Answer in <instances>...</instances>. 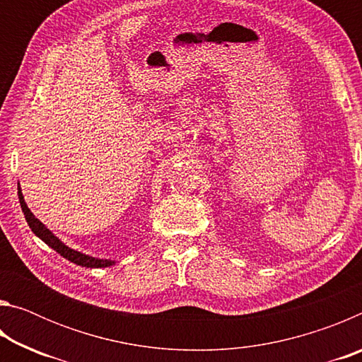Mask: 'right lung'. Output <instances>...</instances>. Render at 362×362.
I'll use <instances>...</instances> for the list:
<instances>
[{"label":"right lung","instance_id":"obj_1","mask_svg":"<svg viewBox=\"0 0 362 362\" xmlns=\"http://www.w3.org/2000/svg\"><path fill=\"white\" fill-rule=\"evenodd\" d=\"M19 189V203L22 207V212L23 216H25V220L30 228L35 233L36 236L40 238V240L45 241L49 247H52L56 250L57 254H60L62 257H65L66 260H70L73 263H76L79 267H88V268H103V267H110L113 265L115 262H110V260H99V259H94V257H89V255H84L81 252H78V250H73L70 247H66L65 244L59 240L57 236H54L51 231H49L45 225H42L38 218H36L30 209L25 204V201H23V196H22V189L21 187L17 188Z\"/></svg>","mask_w":362,"mask_h":362}]
</instances>
